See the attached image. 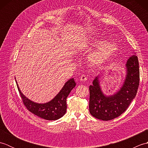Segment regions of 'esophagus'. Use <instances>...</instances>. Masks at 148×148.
<instances>
[{"label":"esophagus","mask_w":148,"mask_h":148,"mask_svg":"<svg viewBox=\"0 0 148 148\" xmlns=\"http://www.w3.org/2000/svg\"><path fill=\"white\" fill-rule=\"evenodd\" d=\"M80 79H81V81H86V79H87L86 75H85V74H82V75H81Z\"/></svg>","instance_id":"34e87169"}]
</instances>
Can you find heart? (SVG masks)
<instances>
[{
  "label": "heart",
  "instance_id": "1",
  "mask_svg": "<svg viewBox=\"0 0 148 148\" xmlns=\"http://www.w3.org/2000/svg\"><path fill=\"white\" fill-rule=\"evenodd\" d=\"M85 45L84 47L102 46L98 51L90 56V62L93 65H98L103 64L117 51V48L114 45L106 44V40L100 39H95L92 42H86Z\"/></svg>",
  "mask_w": 148,
  "mask_h": 148
}]
</instances>
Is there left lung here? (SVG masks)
Masks as SVG:
<instances>
[{
  "label": "left lung",
  "instance_id": "1",
  "mask_svg": "<svg viewBox=\"0 0 148 148\" xmlns=\"http://www.w3.org/2000/svg\"><path fill=\"white\" fill-rule=\"evenodd\" d=\"M127 74L123 85L112 96L102 93L99 86L98 77L90 85L89 109L90 114L97 119L109 121L120 116L126 111L136 97L139 85L140 72L137 56L134 55L127 62Z\"/></svg>",
  "mask_w": 148,
  "mask_h": 148
}]
</instances>
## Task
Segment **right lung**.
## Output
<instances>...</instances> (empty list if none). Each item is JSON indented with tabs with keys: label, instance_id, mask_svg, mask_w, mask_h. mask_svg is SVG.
<instances>
[{
	"label": "right lung",
	"instance_id": "1",
	"mask_svg": "<svg viewBox=\"0 0 148 148\" xmlns=\"http://www.w3.org/2000/svg\"><path fill=\"white\" fill-rule=\"evenodd\" d=\"M75 86L76 83L74 78H72L66 82L60 92L51 101L46 103H37L25 97L17 84L22 102L25 108L34 114L46 120H56L65 114L67 109L66 99Z\"/></svg>",
	"mask_w": 148,
	"mask_h": 148
}]
</instances>
